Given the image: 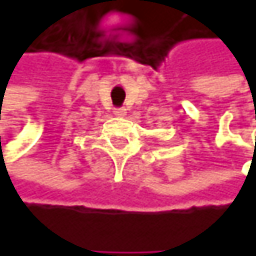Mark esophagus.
I'll return each mask as SVG.
<instances>
[{"label":"esophagus","instance_id":"1","mask_svg":"<svg viewBox=\"0 0 256 256\" xmlns=\"http://www.w3.org/2000/svg\"><path fill=\"white\" fill-rule=\"evenodd\" d=\"M114 114H116L117 117H124V116H126V110H124V108H116V110H114Z\"/></svg>","mask_w":256,"mask_h":256}]
</instances>
